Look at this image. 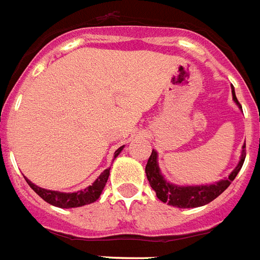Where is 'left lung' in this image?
Wrapping results in <instances>:
<instances>
[{
    "mask_svg": "<svg viewBox=\"0 0 260 260\" xmlns=\"http://www.w3.org/2000/svg\"><path fill=\"white\" fill-rule=\"evenodd\" d=\"M232 94H233V99H235L236 104L241 108V105L239 104V101L236 98L233 88H232ZM243 148L244 150L241 152L240 162L236 166V169L232 172L231 176L226 180H221V181L211 184V185L177 187V185L169 184L165 178L162 177L161 172H159V168L156 164V152L154 150H152L151 155L148 158L147 165H146V176H147V180L151 188L155 191L156 198L164 203H168V205L174 206V207H180V209H192V207L205 206L221 195L231 185L237 173L240 172L245 159V146Z\"/></svg>",
    "mask_w": 260,
    "mask_h": 260,
    "instance_id": "8db88e82",
    "label": "left lung"
}]
</instances>
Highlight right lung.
<instances>
[{
  "mask_svg": "<svg viewBox=\"0 0 260 260\" xmlns=\"http://www.w3.org/2000/svg\"><path fill=\"white\" fill-rule=\"evenodd\" d=\"M121 150L122 147L118 148L116 154H114V156L118 155L121 152ZM109 174H110V169L104 170V173H101V176L95 180L92 185L87 187L83 191L72 192V193L49 191V189H43L41 187H37L35 184L31 183L27 178H25V181H27L29 187L32 188L34 191L37 192L38 195L41 196L45 202H47V203H50L53 206H57V207H61V209H71V207H80V206L90 205V203L96 201L99 196H101V193H102V189L106 185V183H108Z\"/></svg>",
  "mask_w": 260,
  "mask_h": 260,
  "instance_id": "1",
  "label": "right lung"
}]
</instances>
